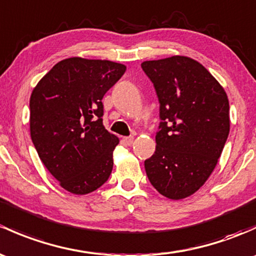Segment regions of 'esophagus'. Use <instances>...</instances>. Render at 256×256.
<instances>
[{
    "label": "esophagus",
    "instance_id": "1",
    "mask_svg": "<svg viewBox=\"0 0 256 256\" xmlns=\"http://www.w3.org/2000/svg\"><path fill=\"white\" fill-rule=\"evenodd\" d=\"M134 140H135V138H134L132 136H130V137H124L122 142L126 144V146H131V144H134Z\"/></svg>",
    "mask_w": 256,
    "mask_h": 256
}]
</instances>
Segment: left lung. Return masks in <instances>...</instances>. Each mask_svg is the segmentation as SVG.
Masks as SVG:
<instances>
[{
    "mask_svg": "<svg viewBox=\"0 0 256 256\" xmlns=\"http://www.w3.org/2000/svg\"><path fill=\"white\" fill-rule=\"evenodd\" d=\"M160 100L156 152L144 160L150 184L172 200L198 192L214 172L230 134V103L218 80L186 56L144 61Z\"/></svg>",
    "mask_w": 256,
    "mask_h": 256,
    "instance_id": "1",
    "label": "left lung"
}]
</instances>
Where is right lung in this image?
<instances>
[{"mask_svg":"<svg viewBox=\"0 0 256 256\" xmlns=\"http://www.w3.org/2000/svg\"><path fill=\"white\" fill-rule=\"evenodd\" d=\"M125 71V64L112 61L64 58L32 92V141L67 192H92L112 173L119 138L104 128L102 99Z\"/></svg>","mask_w":256,"mask_h":256,"instance_id":"1","label":"right lung"}]
</instances>
